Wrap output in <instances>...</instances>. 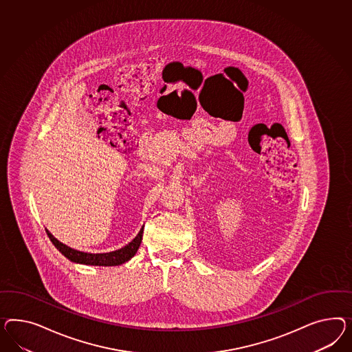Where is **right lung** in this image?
<instances>
[{"label": "right lung", "instance_id": "obj_1", "mask_svg": "<svg viewBox=\"0 0 352 352\" xmlns=\"http://www.w3.org/2000/svg\"><path fill=\"white\" fill-rule=\"evenodd\" d=\"M47 236L51 239V242L54 243V246L73 263L85 264V265L116 266L122 265L124 263L129 261L135 255L137 250L140 248V245L142 242L143 227L133 241L129 242L126 246H124L120 250H116V251H111V252H104V254H89V252H82V251L69 248L67 245L61 243L60 241H57L56 238L54 237L48 230Z\"/></svg>", "mask_w": 352, "mask_h": 352}]
</instances>
